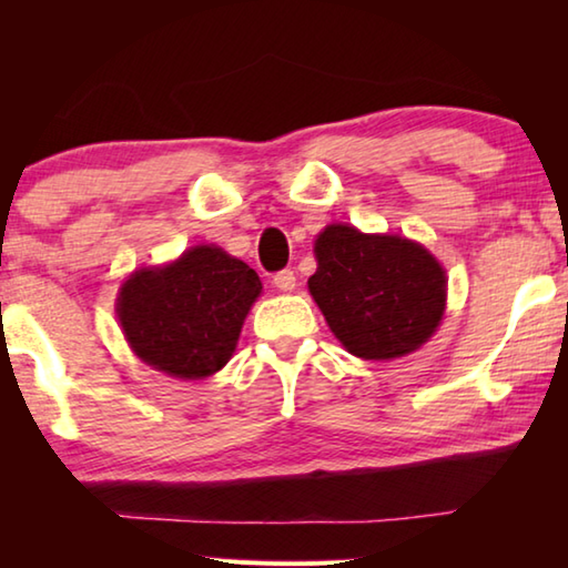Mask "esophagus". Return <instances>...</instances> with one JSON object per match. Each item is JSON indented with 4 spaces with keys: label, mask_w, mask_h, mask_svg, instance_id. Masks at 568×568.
<instances>
[{
    "label": "esophagus",
    "mask_w": 568,
    "mask_h": 568,
    "mask_svg": "<svg viewBox=\"0 0 568 568\" xmlns=\"http://www.w3.org/2000/svg\"><path fill=\"white\" fill-rule=\"evenodd\" d=\"M273 285L277 287V291H283V293L295 291V273H293V271L275 273V275H273Z\"/></svg>",
    "instance_id": "1"
}]
</instances>
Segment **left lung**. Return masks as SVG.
Instances as JSON below:
<instances>
[{
  "label": "left lung",
  "instance_id": "left-lung-1",
  "mask_svg": "<svg viewBox=\"0 0 568 568\" xmlns=\"http://www.w3.org/2000/svg\"><path fill=\"white\" fill-rule=\"evenodd\" d=\"M315 261L307 291L335 338L363 361L413 353L444 318L446 271L408 237L328 225L315 240Z\"/></svg>",
  "mask_w": 568,
  "mask_h": 568
}]
</instances>
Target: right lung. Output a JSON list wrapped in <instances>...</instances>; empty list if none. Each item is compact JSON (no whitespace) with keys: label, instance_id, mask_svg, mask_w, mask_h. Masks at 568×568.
<instances>
[{"label":"right lung","instance_id":"1","mask_svg":"<svg viewBox=\"0 0 568 568\" xmlns=\"http://www.w3.org/2000/svg\"><path fill=\"white\" fill-rule=\"evenodd\" d=\"M263 283L217 245H195L175 263L142 267L122 283L118 318L138 358L172 378L200 381L233 355Z\"/></svg>","mask_w":568,"mask_h":568}]
</instances>
